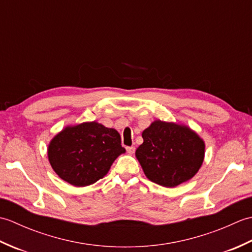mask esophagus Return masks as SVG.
<instances>
[{"label":"esophagus","mask_w":252,"mask_h":252,"mask_svg":"<svg viewBox=\"0 0 252 252\" xmlns=\"http://www.w3.org/2000/svg\"><path fill=\"white\" fill-rule=\"evenodd\" d=\"M126 152L129 153L130 155L134 154V152H135V147H133V146H129V147H126Z\"/></svg>","instance_id":"1"}]
</instances>
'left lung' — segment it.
<instances>
[{
  "mask_svg": "<svg viewBox=\"0 0 252 252\" xmlns=\"http://www.w3.org/2000/svg\"><path fill=\"white\" fill-rule=\"evenodd\" d=\"M142 137L135 156L154 183L175 187L190 180L201 167L205 143L189 127L156 120Z\"/></svg>",
  "mask_w": 252,
  "mask_h": 252,
  "instance_id": "1",
  "label": "left lung"
}]
</instances>
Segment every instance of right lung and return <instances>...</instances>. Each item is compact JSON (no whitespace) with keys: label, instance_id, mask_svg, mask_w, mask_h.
<instances>
[{"label":"right lung","instance_id":"add662e5","mask_svg":"<svg viewBox=\"0 0 252 252\" xmlns=\"http://www.w3.org/2000/svg\"><path fill=\"white\" fill-rule=\"evenodd\" d=\"M126 153L120 134L97 122L67 126L51 141L47 155L53 170L73 186H88L108 172Z\"/></svg>","mask_w":252,"mask_h":252}]
</instances>
